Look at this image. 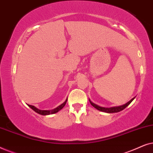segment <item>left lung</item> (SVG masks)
Returning <instances> with one entry per match:
<instances>
[{"label": "left lung", "instance_id": "obj_1", "mask_svg": "<svg viewBox=\"0 0 153 153\" xmlns=\"http://www.w3.org/2000/svg\"><path fill=\"white\" fill-rule=\"evenodd\" d=\"M134 98H135V97H134V98H132V99H131V100H129V101L128 102H127L126 104H123V105L118 106H113V107H109V108L102 107V106H98L97 104L93 103V102H92L91 100H90V99H89V102H90V103L91 104V105L93 106V107H95V108H97V110L100 111L108 113V114H111V113H118V112H119V111H123V109H125V108H126L127 106H128L129 104H130L131 102L133 101Z\"/></svg>", "mask_w": 153, "mask_h": 153}]
</instances>
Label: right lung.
Instances as JSON below:
<instances>
[{"label": "right lung", "instance_id": "obj_1", "mask_svg": "<svg viewBox=\"0 0 153 153\" xmlns=\"http://www.w3.org/2000/svg\"><path fill=\"white\" fill-rule=\"evenodd\" d=\"M67 101H68V98H67L66 100L63 102V103L61 104L60 105H59L58 106H57V107L53 108V109H52V110H40V109H39V108H37V107H35V106L30 105V104H28V106L30 108H32V109L34 111L37 113V114L42 115V116H47V115L56 114V113H57V112L61 110L62 108L64 107L65 105L66 104Z\"/></svg>", "mask_w": 153, "mask_h": 153}]
</instances>
